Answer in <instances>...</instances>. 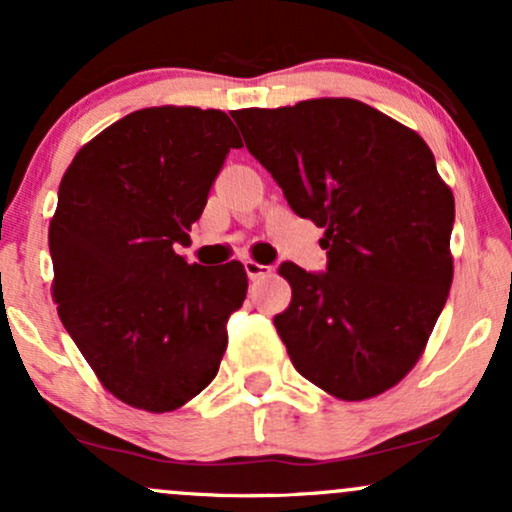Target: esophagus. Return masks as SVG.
<instances>
[{
	"label": "esophagus",
	"mask_w": 512,
	"mask_h": 512,
	"mask_svg": "<svg viewBox=\"0 0 512 512\" xmlns=\"http://www.w3.org/2000/svg\"><path fill=\"white\" fill-rule=\"evenodd\" d=\"M245 272H248L252 281H257V279H264V276L272 274L274 267H269V264H260L255 260H248V262H245Z\"/></svg>",
	"instance_id": "34e87169"
}]
</instances>
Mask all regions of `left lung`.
Here are the masks:
<instances>
[{"instance_id": "8db88e82", "label": "left lung", "mask_w": 512, "mask_h": 512, "mask_svg": "<svg viewBox=\"0 0 512 512\" xmlns=\"http://www.w3.org/2000/svg\"><path fill=\"white\" fill-rule=\"evenodd\" d=\"M301 219L325 228L327 272L284 262L274 317L303 378L344 402L395 387L424 354L452 284L455 197L414 129L354 98L233 113Z\"/></svg>"}]
</instances>
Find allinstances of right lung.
<instances>
[{
	"label": "right lung",
	"mask_w": 512,
	"mask_h": 512,
	"mask_svg": "<svg viewBox=\"0 0 512 512\" xmlns=\"http://www.w3.org/2000/svg\"><path fill=\"white\" fill-rule=\"evenodd\" d=\"M240 146L221 110L144 108L81 146L60 182L52 301L101 385L129 407L173 411L219 373L248 274L238 260L187 264L175 245H190Z\"/></svg>",
	"instance_id": "1"
}]
</instances>
